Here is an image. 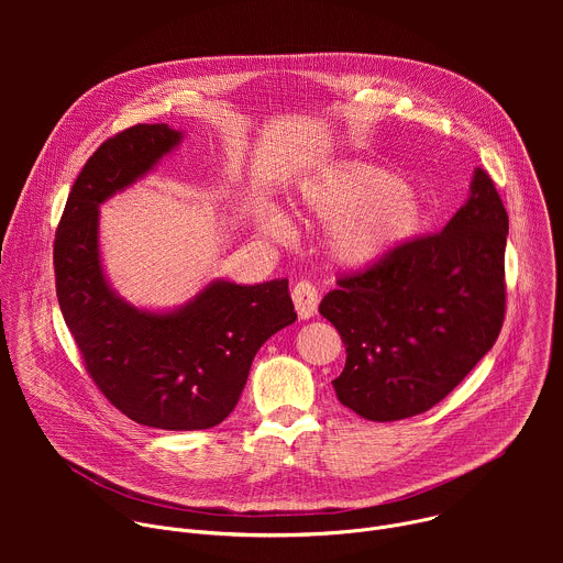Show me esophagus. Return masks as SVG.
<instances>
[{"label":"esophagus","instance_id":"1","mask_svg":"<svg viewBox=\"0 0 563 563\" xmlns=\"http://www.w3.org/2000/svg\"><path fill=\"white\" fill-rule=\"evenodd\" d=\"M291 298L300 318H311L318 311V289L311 283H296L291 289Z\"/></svg>","mask_w":563,"mask_h":563}]
</instances>
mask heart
I'll return each instance as SVG.
<instances>
[{"instance_id": "1", "label": "heart", "mask_w": 563, "mask_h": 563, "mask_svg": "<svg viewBox=\"0 0 563 563\" xmlns=\"http://www.w3.org/2000/svg\"><path fill=\"white\" fill-rule=\"evenodd\" d=\"M300 202L318 220L345 224L336 235V254L352 265L389 254L417 235L426 220L404 178L363 163L323 169L302 185ZM258 227L272 238L289 235V220L276 207L258 211Z\"/></svg>"}]
</instances>
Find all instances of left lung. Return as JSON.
Here are the masks:
<instances>
[{
  "label": "left lung",
  "mask_w": 563,
  "mask_h": 563,
  "mask_svg": "<svg viewBox=\"0 0 563 563\" xmlns=\"http://www.w3.org/2000/svg\"><path fill=\"white\" fill-rule=\"evenodd\" d=\"M508 213L488 172L443 231L343 274L318 311L347 352L341 404L367 421L428 412L495 345L506 316Z\"/></svg>",
  "instance_id": "left-lung-1"
}]
</instances>
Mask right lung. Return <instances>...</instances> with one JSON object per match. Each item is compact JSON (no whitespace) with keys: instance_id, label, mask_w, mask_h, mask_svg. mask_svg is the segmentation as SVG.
<instances>
[{"instance_id":"1","label":"right lung","mask_w":563,"mask_h":563,"mask_svg":"<svg viewBox=\"0 0 563 563\" xmlns=\"http://www.w3.org/2000/svg\"><path fill=\"white\" fill-rule=\"evenodd\" d=\"M183 133L135 124L98 146L79 172L53 245L62 316L109 404L157 430H207L235 408L263 343L296 320L287 278L216 280L172 313L118 298L100 265L98 207L144 176Z\"/></svg>"}]
</instances>
